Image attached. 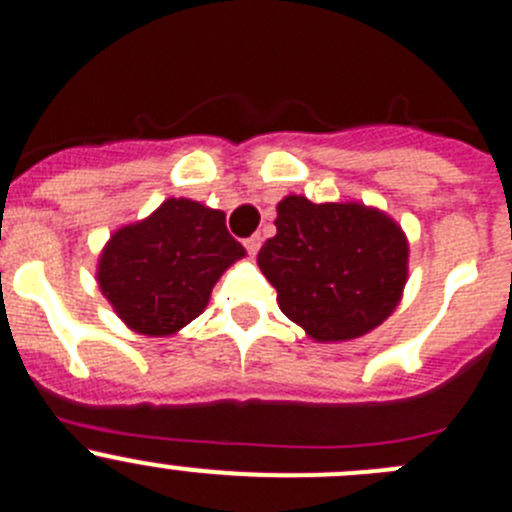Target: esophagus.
I'll return each mask as SVG.
<instances>
[{
  "instance_id": "esophagus-1",
  "label": "esophagus",
  "mask_w": 512,
  "mask_h": 512,
  "mask_svg": "<svg viewBox=\"0 0 512 512\" xmlns=\"http://www.w3.org/2000/svg\"><path fill=\"white\" fill-rule=\"evenodd\" d=\"M243 246H246V251L251 253V256H256V253H259V248H261V236L246 238V241H243Z\"/></svg>"
}]
</instances>
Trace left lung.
<instances>
[{"mask_svg":"<svg viewBox=\"0 0 512 512\" xmlns=\"http://www.w3.org/2000/svg\"><path fill=\"white\" fill-rule=\"evenodd\" d=\"M259 269L279 309L314 342H349L377 329L402 301L410 243L394 218L359 201L286 196Z\"/></svg>","mask_w":512,"mask_h":512,"instance_id":"obj_1","label":"left lung"}]
</instances>
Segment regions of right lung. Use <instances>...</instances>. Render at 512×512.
I'll return each mask as SVG.
<instances>
[{
	"label": "right lung",
	"instance_id": "1",
	"mask_svg": "<svg viewBox=\"0 0 512 512\" xmlns=\"http://www.w3.org/2000/svg\"><path fill=\"white\" fill-rule=\"evenodd\" d=\"M243 256L226 213L168 198L110 236L97 259V286L130 332L170 337L203 314L216 281Z\"/></svg>",
	"mask_w": 512,
	"mask_h": 512
}]
</instances>
